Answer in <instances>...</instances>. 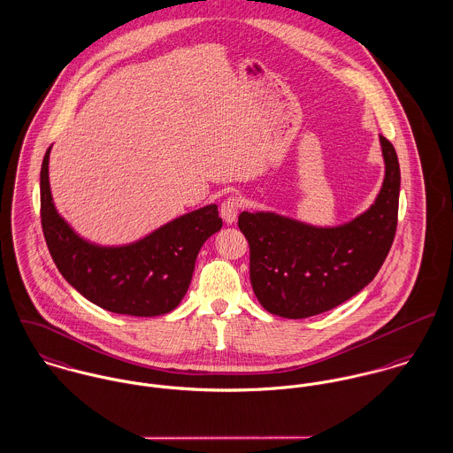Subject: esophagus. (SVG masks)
<instances>
[{"label":"esophagus","instance_id":"34e87169","mask_svg":"<svg viewBox=\"0 0 453 453\" xmlns=\"http://www.w3.org/2000/svg\"><path fill=\"white\" fill-rule=\"evenodd\" d=\"M240 207H242V202H240V198H236V196L227 198V200L220 205V215H222V219H224L226 224L231 226V224L236 222Z\"/></svg>","mask_w":453,"mask_h":453}]
</instances>
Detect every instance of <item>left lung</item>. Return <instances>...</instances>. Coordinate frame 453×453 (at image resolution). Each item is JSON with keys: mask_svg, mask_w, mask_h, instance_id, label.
Wrapping results in <instances>:
<instances>
[{"mask_svg": "<svg viewBox=\"0 0 453 453\" xmlns=\"http://www.w3.org/2000/svg\"><path fill=\"white\" fill-rule=\"evenodd\" d=\"M384 180L376 202L334 227H317L274 211H242L250 244V280L267 312L305 319L327 312L364 289L383 265L395 240L400 165L393 144L380 136Z\"/></svg>", "mask_w": 453, "mask_h": 453, "instance_id": "left-lung-1", "label": "left lung"}]
</instances>
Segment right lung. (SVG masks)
I'll return each instance as SVG.
<instances>
[{
  "mask_svg": "<svg viewBox=\"0 0 453 453\" xmlns=\"http://www.w3.org/2000/svg\"><path fill=\"white\" fill-rule=\"evenodd\" d=\"M50 151L51 146L41 165V226L60 274L108 312L155 317L174 311L189 288L200 248L222 227L217 205L184 213L136 243H89L55 209Z\"/></svg>",
  "mask_w": 453,
  "mask_h": 453,
  "instance_id": "1",
  "label": "right lung"
}]
</instances>
